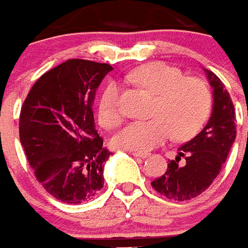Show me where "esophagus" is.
Instances as JSON below:
<instances>
[{
  "label": "esophagus",
  "instance_id": "34e87169",
  "mask_svg": "<svg viewBox=\"0 0 248 248\" xmlns=\"http://www.w3.org/2000/svg\"><path fill=\"white\" fill-rule=\"evenodd\" d=\"M133 157H138V158H147L149 157L148 152H132Z\"/></svg>",
  "mask_w": 248,
  "mask_h": 248
}]
</instances>
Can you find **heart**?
I'll return each instance as SVG.
<instances>
[{
  "label": "heart",
  "instance_id": "heart-1",
  "mask_svg": "<svg viewBox=\"0 0 248 248\" xmlns=\"http://www.w3.org/2000/svg\"><path fill=\"white\" fill-rule=\"evenodd\" d=\"M129 79L155 95L152 119L127 124L113 138L116 148L146 152L166 142L174 133L186 140L202 127L211 111L210 88L199 78H184L179 69L166 63H149L129 73ZM99 122L115 128L122 122L120 86L110 82L102 93L97 108Z\"/></svg>",
  "mask_w": 248,
  "mask_h": 248
}]
</instances>
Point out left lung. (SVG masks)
<instances>
[{"label":"left lung","mask_w":248,"mask_h":248,"mask_svg":"<svg viewBox=\"0 0 248 248\" xmlns=\"http://www.w3.org/2000/svg\"><path fill=\"white\" fill-rule=\"evenodd\" d=\"M213 88V111L207 124L193 140L179 148L175 160L168 163L162 177L152 186L168 199L184 202L206 190L218 175L236 138L235 108L222 81L204 68ZM186 158L180 166L179 160Z\"/></svg>","instance_id":"8db88e82"}]
</instances>
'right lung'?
Instances as JSON below:
<instances>
[{
    "instance_id": "add662e5",
    "label": "right lung",
    "mask_w": 248,
    "mask_h": 248,
    "mask_svg": "<svg viewBox=\"0 0 248 248\" xmlns=\"http://www.w3.org/2000/svg\"><path fill=\"white\" fill-rule=\"evenodd\" d=\"M105 63L69 59L37 80L23 102L19 140L37 180L55 199L81 204L104 186L105 148L93 104Z\"/></svg>"
}]
</instances>
